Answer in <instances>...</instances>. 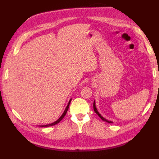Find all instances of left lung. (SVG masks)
Segmentation results:
<instances>
[{"instance_id":"left-lung-1","label":"left lung","mask_w":159,"mask_h":159,"mask_svg":"<svg viewBox=\"0 0 159 159\" xmlns=\"http://www.w3.org/2000/svg\"><path fill=\"white\" fill-rule=\"evenodd\" d=\"M93 110H94V111H95V113L98 115V116L101 118V120H102L103 121H106V122H108V123H110V124H112V123H113V121H109V120H108L105 119V118L103 117H102V116H101V115L100 114V113L98 112V110H97V108H96V102H95V100H94V102H93Z\"/></svg>"}]
</instances>
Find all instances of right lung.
Instances as JSON below:
<instances>
[{
  "instance_id": "right-lung-1",
  "label": "right lung",
  "mask_w": 159,
  "mask_h": 159,
  "mask_svg": "<svg viewBox=\"0 0 159 159\" xmlns=\"http://www.w3.org/2000/svg\"><path fill=\"white\" fill-rule=\"evenodd\" d=\"M71 100H72V98H71V99L69 100L68 104H67V107H66V108L65 111H63V114L61 115V117L59 118L58 120H57V121H54L53 123H51V124H50L42 125V126H41V127H48V126H54V125H56V124H58L59 122H60V121H61V120H62L63 118L64 117V116H66V113H67V110H68V109H69V106H70V104Z\"/></svg>"
}]
</instances>
